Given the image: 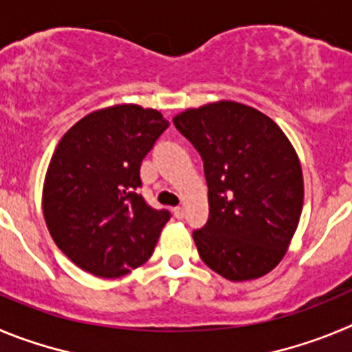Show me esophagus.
Returning a JSON list of instances; mask_svg holds the SVG:
<instances>
[{"instance_id":"1","label":"esophagus","mask_w":352,"mask_h":352,"mask_svg":"<svg viewBox=\"0 0 352 352\" xmlns=\"http://www.w3.org/2000/svg\"><path fill=\"white\" fill-rule=\"evenodd\" d=\"M173 215H175L177 219H182V217H184V207H175V208H173Z\"/></svg>"}]
</instances>
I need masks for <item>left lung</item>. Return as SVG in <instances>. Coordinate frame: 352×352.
I'll return each instance as SVG.
<instances>
[{"mask_svg": "<svg viewBox=\"0 0 352 352\" xmlns=\"http://www.w3.org/2000/svg\"><path fill=\"white\" fill-rule=\"evenodd\" d=\"M173 124L204 160L208 221L192 231L199 258L233 283L274 270L303 207L302 166L283 129L236 101L184 110Z\"/></svg>", "mask_w": 352, "mask_h": 352, "instance_id": "left-lung-1", "label": "left lung"}]
</instances>
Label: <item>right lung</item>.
Listing matches in <instances>:
<instances>
[{"instance_id": "add662e5", "label": "right lung", "mask_w": 352, "mask_h": 352, "mask_svg": "<svg viewBox=\"0 0 352 352\" xmlns=\"http://www.w3.org/2000/svg\"><path fill=\"white\" fill-rule=\"evenodd\" d=\"M166 128L157 110L116 105L85 116L59 140L43 182V217L82 270L122 277L153 256L170 212L138 192L140 164Z\"/></svg>"}]
</instances>
